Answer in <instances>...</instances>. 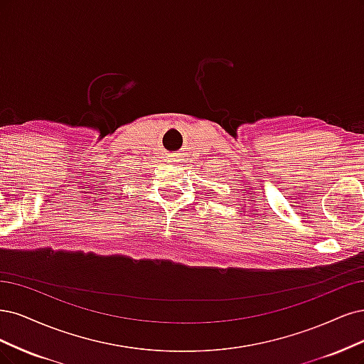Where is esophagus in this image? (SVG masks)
I'll return each instance as SVG.
<instances>
[{"label": "esophagus", "instance_id": "1", "mask_svg": "<svg viewBox=\"0 0 364 364\" xmlns=\"http://www.w3.org/2000/svg\"><path fill=\"white\" fill-rule=\"evenodd\" d=\"M169 160H171V161H178V157H177V156H171Z\"/></svg>", "mask_w": 364, "mask_h": 364}]
</instances>
